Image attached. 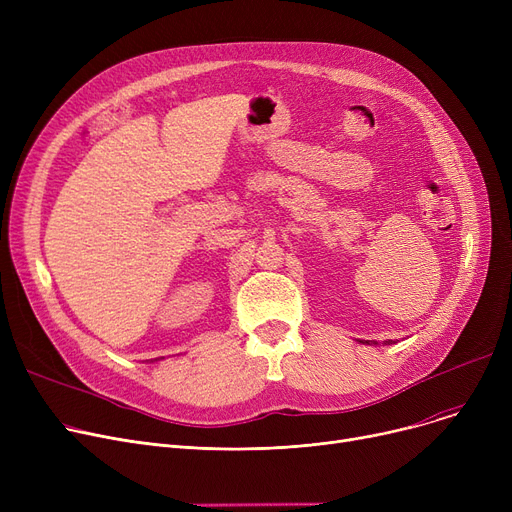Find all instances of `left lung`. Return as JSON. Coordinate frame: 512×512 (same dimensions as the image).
Returning <instances> with one entry per match:
<instances>
[{
    "label": "left lung",
    "instance_id": "1",
    "mask_svg": "<svg viewBox=\"0 0 512 512\" xmlns=\"http://www.w3.org/2000/svg\"><path fill=\"white\" fill-rule=\"evenodd\" d=\"M361 342V340H359ZM394 340H390V338H386V340H365V344H392Z\"/></svg>",
    "mask_w": 512,
    "mask_h": 512
}]
</instances>
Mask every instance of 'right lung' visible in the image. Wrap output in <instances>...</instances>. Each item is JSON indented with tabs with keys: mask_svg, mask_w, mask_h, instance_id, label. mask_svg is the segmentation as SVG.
Wrapping results in <instances>:
<instances>
[{
	"mask_svg": "<svg viewBox=\"0 0 512 512\" xmlns=\"http://www.w3.org/2000/svg\"><path fill=\"white\" fill-rule=\"evenodd\" d=\"M159 359H164V357H159ZM159 359H151V363H155V361H159Z\"/></svg>",
	"mask_w": 512,
	"mask_h": 512,
	"instance_id": "1",
	"label": "right lung"
}]
</instances>
